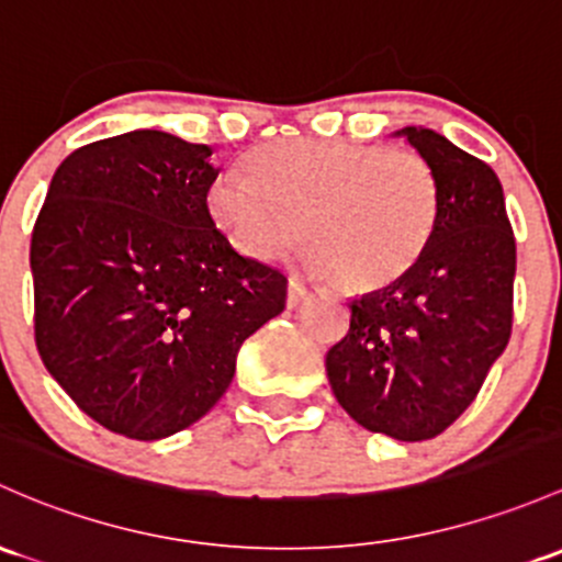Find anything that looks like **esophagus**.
Listing matches in <instances>:
<instances>
[{
    "label": "esophagus",
    "mask_w": 562,
    "mask_h": 562,
    "mask_svg": "<svg viewBox=\"0 0 562 562\" xmlns=\"http://www.w3.org/2000/svg\"><path fill=\"white\" fill-rule=\"evenodd\" d=\"M306 293L310 291H306L304 282H301L299 277H291V282H288V306H291V310L293 306H299L301 301L306 299Z\"/></svg>",
    "instance_id": "1"
}]
</instances>
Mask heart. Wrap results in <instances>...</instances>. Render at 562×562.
Instances as JSON below:
<instances>
[{
    "label": "heart",
    "instance_id": "b5f03b06",
    "mask_svg": "<svg viewBox=\"0 0 562 562\" xmlns=\"http://www.w3.org/2000/svg\"><path fill=\"white\" fill-rule=\"evenodd\" d=\"M245 175L212 188V212L252 258L291 250L334 288L380 291L406 274L439 217V180L415 150L341 139H280L258 147Z\"/></svg>",
    "mask_w": 562,
    "mask_h": 562
}]
</instances>
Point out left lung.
<instances>
[{"label": "left lung", "instance_id": "1", "mask_svg": "<svg viewBox=\"0 0 562 562\" xmlns=\"http://www.w3.org/2000/svg\"><path fill=\"white\" fill-rule=\"evenodd\" d=\"M434 167L439 217L401 280L350 301L326 356L330 390L363 428L398 441L439 436L480 393L515 317L517 245L498 175L430 128H404Z\"/></svg>", "mask_w": 562, "mask_h": 562}]
</instances>
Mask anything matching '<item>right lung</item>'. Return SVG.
I'll use <instances>...</instances> for the list:
<instances>
[{
	"mask_svg": "<svg viewBox=\"0 0 562 562\" xmlns=\"http://www.w3.org/2000/svg\"><path fill=\"white\" fill-rule=\"evenodd\" d=\"M210 156L156 128L82 145L34 223L40 358L88 417L128 439L202 420L241 341L285 310L288 277L239 256L212 221Z\"/></svg>",
	"mask_w": 562,
	"mask_h": 562,
	"instance_id": "right-lung-1",
	"label": "right lung"
}]
</instances>
